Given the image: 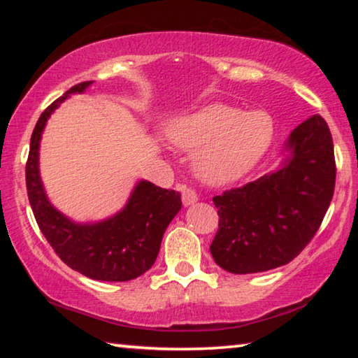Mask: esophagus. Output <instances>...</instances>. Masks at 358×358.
<instances>
[{"label": "esophagus", "instance_id": "obj_1", "mask_svg": "<svg viewBox=\"0 0 358 358\" xmlns=\"http://www.w3.org/2000/svg\"><path fill=\"white\" fill-rule=\"evenodd\" d=\"M180 192H181V202H183L185 207H187V205L196 203L199 201L197 194L194 192L191 187H187L186 185H181L180 186Z\"/></svg>", "mask_w": 358, "mask_h": 358}]
</instances>
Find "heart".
Here are the masks:
<instances>
[{
  "instance_id": "obj_1",
  "label": "heart",
  "mask_w": 358,
  "mask_h": 358,
  "mask_svg": "<svg viewBox=\"0 0 358 358\" xmlns=\"http://www.w3.org/2000/svg\"><path fill=\"white\" fill-rule=\"evenodd\" d=\"M173 147L196 151L194 169L205 183L221 186L250 173L268 151L275 123L264 112L248 113L227 104H210L166 126Z\"/></svg>"
}]
</instances>
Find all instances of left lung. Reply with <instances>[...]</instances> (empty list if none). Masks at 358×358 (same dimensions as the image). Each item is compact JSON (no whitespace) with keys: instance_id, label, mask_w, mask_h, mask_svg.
<instances>
[{"instance_id":"1","label":"left lung","mask_w":358,"mask_h":358,"mask_svg":"<svg viewBox=\"0 0 358 358\" xmlns=\"http://www.w3.org/2000/svg\"><path fill=\"white\" fill-rule=\"evenodd\" d=\"M281 166L213 197L220 229L215 262L235 275L286 265L310 243L335 191L336 164L329 124L313 115L290 132Z\"/></svg>"}]
</instances>
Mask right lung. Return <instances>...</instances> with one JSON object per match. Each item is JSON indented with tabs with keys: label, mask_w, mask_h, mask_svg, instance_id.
<instances>
[{
	"label": "right lung",
	"mask_w": 358,
	"mask_h": 358,
	"mask_svg": "<svg viewBox=\"0 0 358 358\" xmlns=\"http://www.w3.org/2000/svg\"><path fill=\"white\" fill-rule=\"evenodd\" d=\"M93 82L77 83L48 106L34 126L27 161V191L36 222L58 257L92 280L129 281L151 268L162 235L181 208L180 194L138 181L126 207L106 221L77 224L48 202L39 177V142L47 120L72 93Z\"/></svg>",
	"instance_id": "add662e5"
}]
</instances>
